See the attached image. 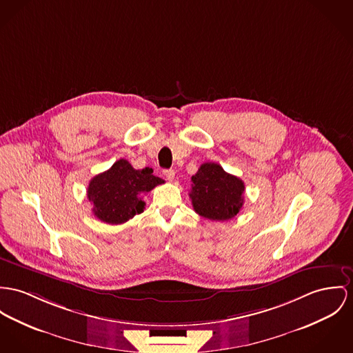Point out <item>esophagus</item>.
<instances>
[{"mask_svg":"<svg viewBox=\"0 0 353 353\" xmlns=\"http://www.w3.org/2000/svg\"><path fill=\"white\" fill-rule=\"evenodd\" d=\"M163 176L166 177V180L173 181L174 180V170L173 169H166V170H163Z\"/></svg>","mask_w":353,"mask_h":353,"instance_id":"obj_1","label":"esophagus"}]
</instances>
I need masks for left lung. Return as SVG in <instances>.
<instances>
[{"label": "left lung", "mask_w": 353, "mask_h": 353, "mask_svg": "<svg viewBox=\"0 0 353 353\" xmlns=\"http://www.w3.org/2000/svg\"><path fill=\"white\" fill-rule=\"evenodd\" d=\"M190 181L192 205L200 216L224 221L236 216L243 207V181L219 163H203Z\"/></svg>", "instance_id": "8db88e82"}]
</instances>
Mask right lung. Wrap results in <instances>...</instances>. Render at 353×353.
<instances>
[{"label": "right lung", "instance_id": "add662e5", "mask_svg": "<svg viewBox=\"0 0 353 353\" xmlns=\"http://www.w3.org/2000/svg\"><path fill=\"white\" fill-rule=\"evenodd\" d=\"M163 183V179L153 174L152 168L137 170L128 160L121 159L109 170L91 179L87 197L92 204V214L101 221L122 224L142 214V197Z\"/></svg>", "mask_w": 353, "mask_h": 353}]
</instances>
